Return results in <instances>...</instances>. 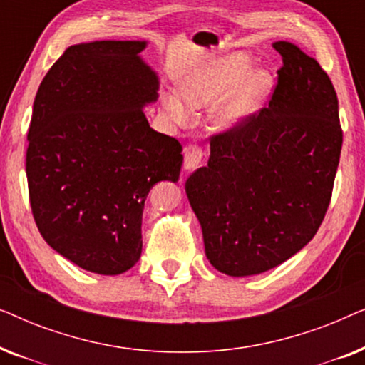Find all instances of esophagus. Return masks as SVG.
<instances>
[{
  "label": "esophagus",
  "mask_w": 365,
  "mask_h": 365,
  "mask_svg": "<svg viewBox=\"0 0 365 365\" xmlns=\"http://www.w3.org/2000/svg\"><path fill=\"white\" fill-rule=\"evenodd\" d=\"M202 149L196 146V144H189V146L184 148V169L186 171H194V169L202 164Z\"/></svg>",
  "instance_id": "obj_1"
}]
</instances>
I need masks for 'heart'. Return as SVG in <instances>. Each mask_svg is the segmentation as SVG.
I'll return each instance as SVG.
<instances>
[{"instance_id": "b5f03b06", "label": "heart", "mask_w": 365, "mask_h": 365, "mask_svg": "<svg viewBox=\"0 0 365 365\" xmlns=\"http://www.w3.org/2000/svg\"><path fill=\"white\" fill-rule=\"evenodd\" d=\"M251 59L236 53L214 59L187 73L181 79V97L178 91L163 93L164 113L178 126L192 123L194 113L189 108H212V123L221 131H229L246 123L262 106L272 89V76L266 69H251Z\"/></svg>"}]
</instances>
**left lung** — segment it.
Instances as JSON below:
<instances>
[{
  "mask_svg": "<svg viewBox=\"0 0 365 365\" xmlns=\"http://www.w3.org/2000/svg\"><path fill=\"white\" fill-rule=\"evenodd\" d=\"M267 108L211 138L207 166L186 181L206 257L219 272L256 276L316 236L342 149L339 101L327 73L289 41Z\"/></svg>",
  "mask_w": 365,
  "mask_h": 365,
  "instance_id": "obj_1",
  "label": "left lung"
}]
</instances>
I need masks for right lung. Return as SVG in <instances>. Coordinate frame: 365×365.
<instances>
[{
	"label": "right lung",
	"instance_id": "add662e5",
	"mask_svg": "<svg viewBox=\"0 0 365 365\" xmlns=\"http://www.w3.org/2000/svg\"><path fill=\"white\" fill-rule=\"evenodd\" d=\"M146 41L69 46L39 84L26 176L44 241L84 271L118 276L139 261L148 192L179 179L182 146L149 126L158 74Z\"/></svg>",
	"mask_w": 365,
	"mask_h": 365
}]
</instances>
